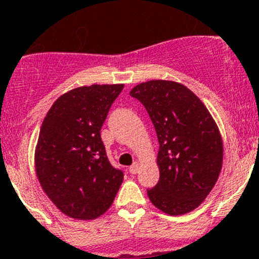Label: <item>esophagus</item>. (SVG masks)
I'll return each mask as SVG.
<instances>
[{"label": "esophagus", "instance_id": "obj_1", "mask_svg": "<svg viewBox=\"0 0 259 259\" xmlns=\"http://www.w3.org/2000/svg\"><path fill=\"white\" fill-rule=\"evenodd\" d=\"M139 168H140V163H139V162H135V163L130 167V172L135 175V174L139 172Z\"/></svg>", "mask_w": 259, "mask_h": 259}]
</instances>
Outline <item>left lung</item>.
<instances>
[{
	"mask_svg": "<svg viewBox=\"0 0 259 259\" xmlns=\"http://www.w3.org/2000/svg\"><path fill=\"white\" fill-rule=\"evenodd\" d=\"M145 106L157 132L159 180L148 189L155 207L182 215L211 192L223 163V141L211 114L185 85L149 80L130 92Z\"/></svg>",
	"mask_w": 259,
	"mask_h": 259,
	"instance_id": "left-lung-1",
	"label": "left lung"
}]
</instances>
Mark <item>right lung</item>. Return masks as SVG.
Instances as JSON below:
<instances>
[{
    "label": "right lung",
    "mask_w": 259,
    "mask_h": 259,
    "mask_svg": "<svg viewBox=\"0 0 259 259\" xmlns=\"http://www.w3.org/2000/svg\"><path fill=\"white\" fill-rule=\"evenodd\" d=\"M124 84H93L57 98L41 125L35 150L37 179L70 218L89 221L111 206L123 172L106 157L101 127Z\"/></svg>",
    "instance_id": "obj_1"
}]
</instances>
